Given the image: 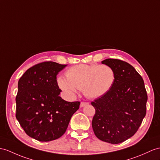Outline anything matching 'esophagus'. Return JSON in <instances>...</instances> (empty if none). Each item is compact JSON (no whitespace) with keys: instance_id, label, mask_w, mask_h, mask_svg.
<instances>
[{"instance_id":"34e87169","label":"esophagus","mask_w":160,"mask_h":160,"mask_svg":"<svg viewBox=\"0 0 160 160\" xmlns=\"http://www.w3.org/2000/svg\"><path fill=\"white\" fill-rule=\"evenodd\" d=\"M89 103L88 102H81L80 104V107H83L85 106H86V105H88Z\"/></svg>"}]
</instances>
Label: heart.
<instances>
[{
  "label": "heart",
  "instance_id": "1",
  "mask_svg": "<svg viewBox=\"0 0 160 160\" xmlns=\"http://www.w3.org/2000/svg\"><path fill=\"white\" fill-rule=\"evenodd\" d=\"M65 78L58 79L59 87L70 97H73L77 89H82L89 98H100L110 91L115 81V72L107 64H78L66 72Z\"/></svg>",
  "mask_w": 160,
  "mask_h": 160
}]
</instances>
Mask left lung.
Instances as JSON below:
<instances>
[{"label": "left lung", "instance_id": "obj_1", "mask_svg": "<svg viewBox=\"0 0 160 160\" xmlns=\"http://www.w3.org/2000/svg\"><path fill=\"white\" fill-rule=\"evenodd\" d=\"M115 81L110 91L91 104L96 112L92 125L100 141L119 144L132 137L145 117L147 94L142 77L128 62L108 58Z\"/></svg>", "mask_w": 160, "mask_h": 160}]
</instances>
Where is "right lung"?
Instances as JSON below:
<instances>
[{
    "label": "right lung",
    "instance_id": "add662e5",
    "mask_svg": "<svg viewBox=\"0 0 160 160\" xmlns=\"http://www.w3.org/2000/svg\"><path fill=\"white\" fill-rule=\"evenodd\" d=\"M67 64L44 62L33 66L18 81L16 118L27 135L41 142L59 138L67 130L80 102L59 96L57 75Z\"/></svg>",
    "mask_w": 160,
    "mask_h": 160
}]
</instances>
